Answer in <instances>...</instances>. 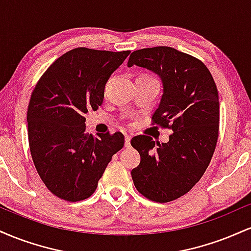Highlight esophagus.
Returning a JSON list of instances; mask_svg holds the SVG:
<instances>
[{"mask_svg":"<svg viewBox=\"0 0 251 251\" xmlns=\"http://www.w3.org/2000/svg\"><path fill=\"white\" fill-rule=\"evenodd\" d=\"M131 146V135L125 134V148H129Z\"/></svg>","mask_w":251,"mask_h":251,"instance_id":"34e87169","label":"esophagus"}]
</instances>
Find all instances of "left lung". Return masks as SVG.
<instances>
[{
	"label": "left lung",
	"instance_id": "1",
	"mask_svg": "<svg viewBox=\"0 0 251 251\" xmlns=\"http://www.w3.org/2000/svg\"><path fill=\"white\" fill-rule=\"evenodd\" d=\"M133 65L162 80L163 96L152 120L174 133L162 144L149 135L132 138L140 154L132 179L150 201L166 203L189 192L209 166L220 126L217 87L203 62L171 47L134 50L127 62Z\"/></svg>",
	"mask_w": 251,
	"mask_h": 251
}]
</instances>
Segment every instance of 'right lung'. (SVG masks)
<instances>
[{"label": "right lung", "mask_w": 251, "mask_h": 251, "mask_svg": "<svg viewBox=\"0 0 251 251\" xmlns=\"http://www.w3.org/2000/svg\"><path fill=\"white\" fill-rule=\"evenodd\" d=\"M131 53L75 48L55 60L31 93L28 140L37 174L53 195L68 201L88 198L124 135L86 133L85 114L102 103L105 85Z\"/></svg>", "instance_id": "obj_1"}]
</instances>
